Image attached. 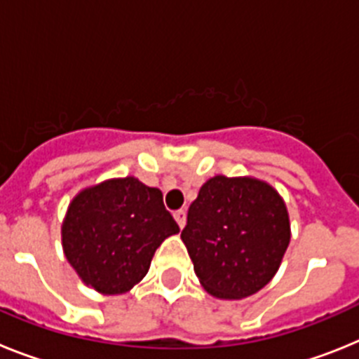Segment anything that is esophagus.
Here are the masks:
<instances>
[{
    "instance_id": "1",
    "label": "esophagus",
    "mask_w": 359,
    "mask_h": 359,
    "mask_svg": "<svg viewBox=\"0 0 359 359\" xmlns=\"http://www.w3.org/2000/svg\"><path fill=\"white\" fill-rule=\"evenodd\" d=\"M174 219L177 221L180 228H183V226H185V223H187V212L183 210V208H180V210L174 212Z\"/></svg>"
}]
</instances>
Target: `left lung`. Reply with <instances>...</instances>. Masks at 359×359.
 <instances>
[{"instance_id":"8db88e82","label":"left lung","mask_w":359,"mask_h":359,"mask_svg":"<svg viewBox=\"0 0 359 359\" xmlns=\"http://www.w3.org/2000/svg\"><path fill=\"white\" fill-rule=\"evenodd\" d=\"M182 239L208 293L244 298L277 273L290 244V217L268 183L215 176L189 207Z\"/></svg>"}]
</instances>
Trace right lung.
<instances>
[{
    "mask_svg": "<svg viewBox=\"0 0 359 359\" xmlns=\"http://www.w3.org/2000/svg\"><path fill=\"white\" fill-rule=\"evenodd\" d=\"M177 231L161 190L123 177L82 190L73 199L62 224V246L88 286L118 294L147 275L158 246Z\"/></svg>",
    "mask_w": 359,
    "mask_h": 359,
    "instance_id": "add662e5",
    "label": "right lung"
}]
</instances>
